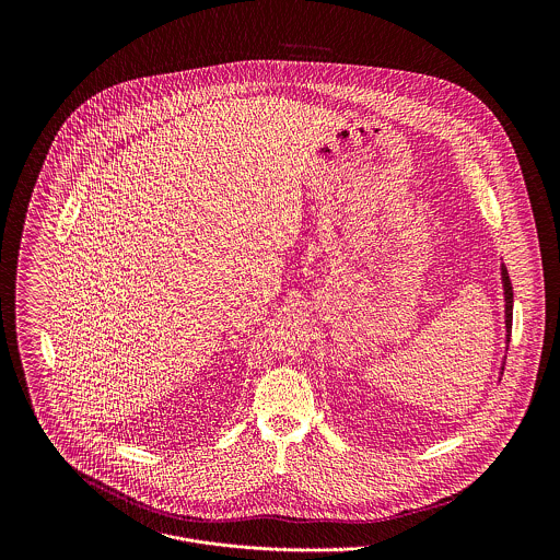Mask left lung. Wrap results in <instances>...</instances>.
<instances>
[{"label": "left lung", "mask_w": 560, "mask_h": 560, "mask_svg": "<svg viewBox=\"0 0 560 560\" xmlns=\"http://www.w3.org/2000/svg\"><path fill=\"white\" fill-rule=\"evenodd\" d=\"M500 280H502V295H504V329H506L504 347H506L511 340V323H513V287H511L509 271H506L504 262H500ZM500 375H502V366H500Z\"/></svg>", "instance_id": "1"}]
</instances>
